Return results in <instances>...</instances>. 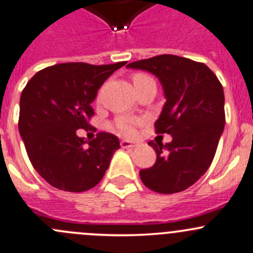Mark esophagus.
Returning a JSON list of instances; mask_svg holds the SVG:
<instances>
[{
    "mask_svg": "<svg viewBox=\"0 0 253 253\" xmlns=\"http://www.w3.org/2000/svg\"><path fill=\"white\" fill-rule=\"evenodd\" d=\"M121 146L123 148H129V147H136L139 146V142H131V141H127V140H122L121 141Z\"/></svg>",
    "mask_w": 253,
    "mask_h": 253,
    "instance_id": "esophagus-1",
    "label": "esophagus"
}]
</instances>
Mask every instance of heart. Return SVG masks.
<instances>
[{
    "label": "heart",
    "instance_id": "obj_1",
    "mask_svg": "<svg viewBox=\"0 0 253 253\" xmlns=\"http://www.w3.org/2000/svg\"><path fill=\"white\" fill-rule=\"evenodd\" d=\"M132 82H134L135 86L137 85H141L144 83L148 82H155L150 75L144 74V73H136L132 77ZM141 124V121L137 118H132V117H119L114 121L113 127L118 132H121L122 135H126V136H134L136 134L137 126Z\"/></svg>",
    "mask_w": 253,
    "mask_h": 253
}]
</instances>
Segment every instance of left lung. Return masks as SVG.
<instances>
[{
    "label": "left lung",
    "instance_id": "1",
    "mask_svg": "<svg viewBox=\"0 0 253 253\" xmlns=\"http://www.w3.org/2000/svg\"><path fill=\"white\" fill-rule=\"evenodd\" d=\"M127 67L147 70L162 83L167 101L155 130L173 137L165 146L148 142L157 160L140 170V178L158 194L184 191L204 175L214 158L225 124L222 84L205 63L174 54H160Z\"/></svg>",
    "mask_w": 253,
    "mask_h": 253
}]
</instances>
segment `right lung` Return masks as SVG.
<instances>
[{
    "instance_id": "1",
    "label": "right lung",
    "mask_w": 253,
    "mask_h": 253,
    "mask_svg": "<svg viewBox=\"0 0 253 253\" xmlns=\"http://www.w3.org/2000/svg\"><path fill=\"white\" fill-rule=\"evenodd\" d=\"M126 63L56 64L36 73L22 91L20 136L35 170L56 189L83 192L96 186L121 148L116 135L101 131L87 142L77 130L90 126L97 90Z\"/></svg>"
}]
</instances>
